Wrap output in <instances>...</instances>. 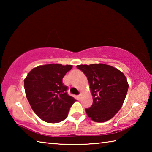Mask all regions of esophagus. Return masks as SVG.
Masks as SVG:
<instances>
[{
  "instance_id": "1",
  "label": "esophagus",
  "mask_w": 152,
  "mask_h": 152,
  "mask_svg": "<svg viewBox=\"0 0 152 152\" xmlns=\"http://www.w3.org/2000/svg\"><path fill=\"white\" fill-rule=\"evenodd\" d=\"M81 97H82V94L80 93L79 95H78V98L80 99H81Z\"/></svg>"
}]
</instances>
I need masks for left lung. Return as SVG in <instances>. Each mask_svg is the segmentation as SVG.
I'll return each mask as SVG.
<instances>
[{
    "label": "left lung",
    "mask_w": 152,
    "mask_h": 152,
    "mask_svg": "<svg viewBox=\"0 0 152 152\" xmlns=\"http://www.w3.org/2000/svg\"><path fill=\"white\" fill-rule=\"evenodd\" d=\"M77 68L85 74L92 93V106L86 114L94 122L102 123L113 118L124 102L129 88L123 72L104 64L78 65Z\"/></svg>",
    "instance_id": "8db88e82"
}]
</instances>
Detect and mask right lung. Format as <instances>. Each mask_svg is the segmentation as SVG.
Here are the masks:
<instances>
[{
	"label": "right lung",
	"instance_id": "add662e5",
	"mask_svg": "<svg viewBox=\"0 0 152 152\" xmlns=\"http://www.w3.org/2000/svg\"><path fill=\"white\" fill-rule=\"evenodd\" d=\"M72 65L50 64L34 68L24 80L27 99L41 119L50 123L62 121L76 100L67 93L62 78Z\"/></svg>",
	"mask_w": 152,
	"mask_h": 152
}]
</instances>
